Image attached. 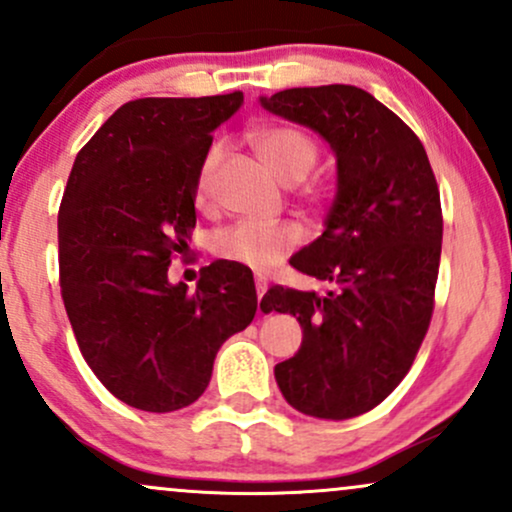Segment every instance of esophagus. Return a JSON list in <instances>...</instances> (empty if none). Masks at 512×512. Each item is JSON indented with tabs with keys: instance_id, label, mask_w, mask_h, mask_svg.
Segmentation results:
<instances>
[{
	"instance_id": "obj_1",
	"label": "esophagus",
	"mask_w": 512,
	"mask_h": 512,
	"mask_svg": "<svg viewBox=\"0 0 512 512\" xmlns=\"http://www.w3.org/2000/svg\"><path fill=\"white\" fill-rule=\"evenodd\" d=\"M255 286H257V296H264V291H267V279H264L262 274L255 276Z\"/></svg>"
}]
</instances>
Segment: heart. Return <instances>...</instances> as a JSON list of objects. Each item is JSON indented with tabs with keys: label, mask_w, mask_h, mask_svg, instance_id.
Returning a JSON list of instances; mask_svg holds the SVG:
<instances>
[{
	"label": "heart",
	"mask_w": 512,
	"mask_h": 512,
	"mask_svg": "<svg viewBox=\"0 0 512 512\" xmlns=\"http://www.w3.org/2000/svg\"><path fill=\"white\" fill-rule=\"evenodd\" d=\"M255 151L276 178L286 182V185L303 180L315 168L317 156H320L315 139L308 132H303V129L291 125H274L260 129L255 134ZM219 158L221 144H214L209 146L202 163H199L195 182L197 204L207 202L211 178H214ZM301 238V228L291 221H238L216 233L214 252L221 260L243 264V267L250 269H267L279 260H284L301 243Z\"/></svg>",
	"instance_id": "b5f03b06"
}]
</instances>
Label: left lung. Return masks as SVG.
I'll list each match as a JSON object with an SVG mask.
<instances>
[{"mask_svg":"<svg viewBox=\"0 0 512 512\" xmlns=\"http://www.w3.org/2000/svg\"><path fill=\"white\" fill-rule=\"evenodd\" d=\"M260 103L337 156L325 231L291 260L332 289L274 286L260 303L303 327L298 354L276 363V385L301 414L351 419L402 383L431 325L443 240L436 175L419 137L363 88H286Z\"/></svg>","mask_w":512,"mask_h":512,"instance_id":"obj_1","label":"left lung"}]
</instances>
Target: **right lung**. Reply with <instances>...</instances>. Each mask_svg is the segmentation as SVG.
Returning a JSON list of instances; mask_svg holds the SVG:
<instances>
[{"label":"right lung","mask_w":512,"mask_h":512,"mask_svg":"<svg viewBox=\"0 0 512 512\" xmlns=\"http://www.w3.org/2000/svg\"><path fill=\"white\" fill-rule=\"evenodd\" d=\"M240 105V91L129 101L69 173L57 216L62 301L86 363L134 409L190 407L221 344L255 317L243 264L211 262L192 293L168 281L197 223L195 182L211 132Z\"/></svg>","instance_id":"add662e5"}]
</instances>
